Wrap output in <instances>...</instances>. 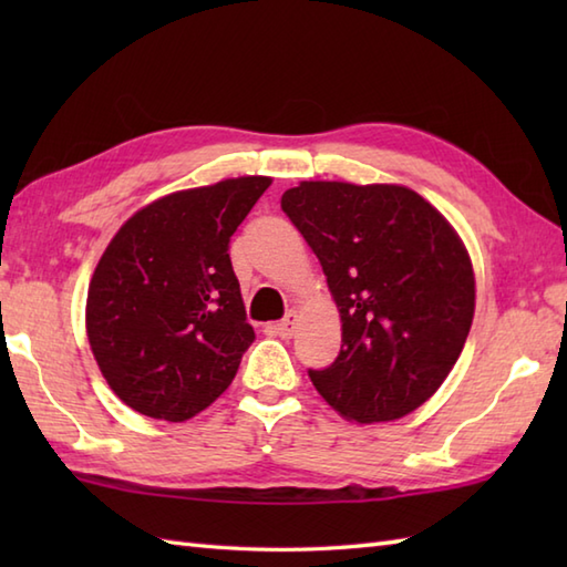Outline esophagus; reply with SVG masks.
Masks as SVG:
<instances>
[{
    "label": "esophagus",
    "instance_id": "obj_1",
    "mask_svg": "<svg viewBox=\"0 0 567 567\" xmlns=\"http://www.w3.org/2000/svg\"><path fill=\"white\" fill-rule=\"evenodd\" d=\"M295 319H297V315H295V311H290V315H287L282 321L275 323V327H272L275 333L280 336V339H290L292 331H295Z\"/></svg>",
    "mask_w": 567,
    "mask_h": 567
}]
</instances>
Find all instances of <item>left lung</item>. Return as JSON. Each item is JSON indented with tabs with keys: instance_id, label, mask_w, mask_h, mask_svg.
<instances>
[{
	"instance_id": "1",
	"label": "left lung",
	"mask_w": 567,
	"mask_h": 567,
	"mask_svg": "<svg viewBox=\"0 0 567 567\" xmlns=\"http://www.w3.org/2000/svg\"><path fill=\"white\" fill-rule=\"evenodd\" d=\"M280 204L341 311V353L309 370L317 392L358 424L414 412L449 378L473 323L463 240L402 185L299 183Z\"/></svg>"
}]
</instances>
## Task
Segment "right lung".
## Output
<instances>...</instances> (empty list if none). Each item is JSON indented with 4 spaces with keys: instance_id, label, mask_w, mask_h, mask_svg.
I'll return each instance as SVG.
<instances>
[{
    "instance_id": "obj_1",
    "label": "right lung",
    "mask_w": 567,
    "mask_h": 567,
    "mask_svg": "<svg viewBox=\"0 0 567 567\" xmlns=\"http://www.w3.org/2000/svg\"><path fill=\"white\" fill-rule=\"evenodd\" d=\"M272 179H221L148 204L92 275L87 339L114 394L138 414L185 421L219 396L256 341L228 240Z\"/></svg>"
}]
</instances>
